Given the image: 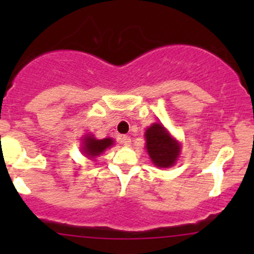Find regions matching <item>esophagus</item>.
Segmentation results:
<instances>
[{"mask_svg": "<svg viewBox=\"0 0 254 254\" xmlns=\"http://www.w3.org/2000/svg\"><path fill=\"white\" fill-rule=\"evenodd\" d=\"M119 142H122L124 146H130V143H131V139H130L129 136H127V135H123V136L119 137Z\"/></svg>", "mask_w": 254, "mask_h": 254, "instance_id": "1", "label": "esophagus"}]
</instances>
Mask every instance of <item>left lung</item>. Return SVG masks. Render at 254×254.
I'll list each match as a JSON object with an SVG mask.
<instances>
[{
	"mask_svg": "<svg viewBox=\"0 0 254 254\" xmlns=\"http://www.w3.org/2000/svg\"><path fill=\"white\" fill-rule=\"evenodd\" d=\"M146 150L156 167L168 168L177 162L181 143L171 136L168 130L160 123H153L145 132Z\"/></svg>",
	"mask_w": 254,
	"mask_h": 254,
	"instance_id": "left-lung-1",
	"label": "left lung"
}]
</instances>
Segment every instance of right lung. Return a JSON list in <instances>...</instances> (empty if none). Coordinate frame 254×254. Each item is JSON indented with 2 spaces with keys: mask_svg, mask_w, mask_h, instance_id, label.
I'll return each mask as SVG.
<instances>
[{
  "mask_svg": "<svg viewBox=\"0 0 254 254\" xmlns=\"http://www.w3.org/2000/svg\"><path fill=\"white\" fill-rule=\"evenodd\" d=\"M82 152L84 155H87V157L93 158L96 156H99L102 152L107 150L108 147H111L112 145H114V140L111 137H106V139L97 140L93 135L88 134L82 139Z\"/></svg>",
  "mask_w": 254,
  "mask_h": 254,
  "instance_id": "add662e5",
  "label": "right lung"
}]
</instances>
